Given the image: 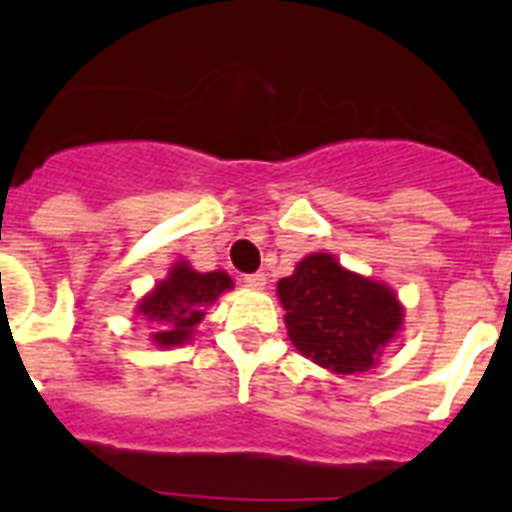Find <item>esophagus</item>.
<instances>
[{
    "label": "esophagus",
    "mask_w": 512,
    "mask_h": 512,
    "mask_svg": "<svg viewBox=\"0 0 512 512\" xmlns=\"http://www.w3.org/2000/svg\"><path fill=\"white\" fill-rule=\"evenodd\" d=\"M243 284L251 289H264L266 287V274H261V271H256V274H246L243 277Z\"/></svg>",
    "instance_id": "obj_1"
}]
</instances>
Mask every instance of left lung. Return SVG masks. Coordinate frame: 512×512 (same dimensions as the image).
<instances>
[{
    "label": "left lung",
    "instance_id": "obj_1",
    "mask_svg": "<svg viewBox=\"0 0 512 512\" xmlns=\"http://www.w3.org/2000/svg\"><path fill=\"white\" fill-rule=\"evenodd\" d=\"M289 341L302 356L336 374L377 366L402 328L400 300L384 282L343 269L330 253H310L292 277L279 279Z\"/></svg>",
    "mask_w": 512,
    "mask_h": 512
}]
</instances>
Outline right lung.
Here are the masks:
<instances>
[{"instance_id":"right-lung-1","label":"right lung","mask_w":512,"mask_h":512,"mask_svg":"<svg viewBox=\"0 0 512 512\" xmlns=\"http://www.w3.org/2000/svg\"><path fill=\"white\" fill-rule=\"evenodd\" d=\"M233 287V279L225 271H194L187 261H176L169 277L158 282L153 292H148L138 302V315L156 325L151 341L161 348L182 346L189 343L194 328L207 315V305Z\"/></svg>"}]
</instances>
